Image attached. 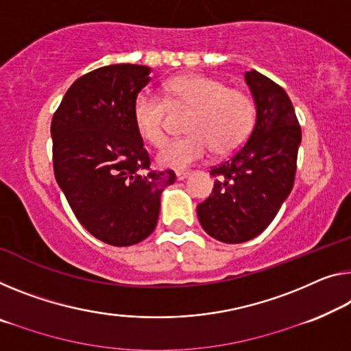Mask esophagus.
Instances as JSON below:
<instances>
[{
    "instance_id": "34e87169",
    "label": "esophagus",
    "mask_w": 351,
    "mask_h": 351,
    "mask_svg": "<svg viewBox=\"0 0 351 351\" xmlns=\"http://www.w3.org/2000/svg\"><path fill=\"white\" fill-rule=\"evenodd\" d=\"M188 176H190V172H188V171H177V172H176L177 180H185Z\"/></svg>"
}]
</instances>
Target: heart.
Segmentation results:
<instances>
[{
    "instance_id": "1",
    "label": "heart",
    "mask_w": 351,
    "mask_h": 351,
    "mask_svg": "<svg viewBox=\"0 0 351 351\" xmlns=\"http://www.w3.org/2000/svg\"><path fill=\"white\" fill-rule=\"evenodd\" d=\"M165 99L172 110H191L186 136L172 139L158 154L165 168L185 169L206 157L210 149L219 155L234 154L254 128L256 105L239 88H228L218 78L185 73L165 84ZM168 106L152 94L141 93L133 101V123L139 136L154 147L166 141Z\"/></svg>"
}]
</instances>
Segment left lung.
Masks as SVG:
<instances>
[{"label": "left lung", "mask_w": 351, "mask_h": 351, "mask_svg": "<svg viewBox=\"0 0 351 351\" xmlns=\"http://www.w3.org/2000/svg\"><path fill=\"white\" fill-rule=\"evenodd\" d=\"M256 101V123L230 160L210 168L212 194L197 206L210 237L243 243L268 228L292 191L301 127L289 95L257 70L245 73Z\"/></svg>", "instance_id": "1"}]
</instances>
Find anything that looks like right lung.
<instances>
[{
  "label": "right lung",
  "mask_w": 351,
  "mask_h": 351,
  "mask_svg": "<svg viewBox=\"0 0 351 351\" xmlns=\"http://www.w3.org/2000/svg\"><path fill=\"white\" fill-rule=\"evenodd\" d=\"M150 69L112 64L70 86L53 114V169L75 217L112 246L139 243L158 221L160 196L172 169H150V155L133 123V101Z\"/></svg>",
  "instance_id": "right-lung-1"
}]
</instances>
